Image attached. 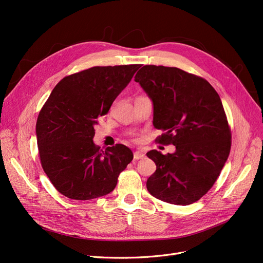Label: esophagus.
Masks as SVG:
<instances>
[{"mask_svg":"<svg viewBox=\"0 0 263 263\" xmlns=\"http://www.w3.org/2000/svg\"><path fill=\"white\" fill-rule=\"evenodd\" d=\"M144 157H145V154L142 153V151L137 150V151H135V153H134V159H135V160H139V159H142Z\"/></svg>","mask_w":263,"mask_h":263,"instance_id":"obj_1","label":"esophagus"}]
</instances>
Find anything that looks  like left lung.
<instances>
[{"mask_svg":"<svg viewBox=\"0 0 263 263\" xmlns=\"http://www.w3.org/2000/svg\"><path fill=\"white\" fill-rule=\"evenodd\" d=\"M154 103L159 144L174 154L151 150L157 169L149 193L176 205L192 204L209 192L227 161L232 133L218 93L205 79L176 67L144 66L135 77Z\"/></svg>","mask_w":263,"mask_h":263,"instance_id":"8db88e82","label":"left lung"}]
</instances>
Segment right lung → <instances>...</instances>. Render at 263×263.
Returning <instances> with one entry per match:
<instances>
[{
	"label": "right lung",
	"instance_id": "1",
	"mask_svg": "<svg viewBox=\"0 0 263 263\" xmlns=\"http://www.w3.org/2000/svg\"><path fill=\"white\" fill-rule=\"evenodd\" d=\"M140 65L93 67L67 76L39 112L36 135L41 163L59 193L78 201L112 192L133 160L122 144L105 151L93 142L94 125L108 113Z\"/></svg>",
	"mask_w": 263,
	"mask_h": 263
}]
</instances>
